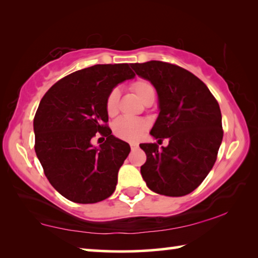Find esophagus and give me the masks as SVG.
Returning <instances> with one entry per match:
<instances>
[{
  "label": "esophagus",
  "mask_w": 258,
  "mask_h": 258,
  "mask_svg": "<svg viewBox=\"0 0 258 258\" xmlns=\"http://www.w3.org/2000/svg\"><path fill=\"white\" fill-rule=\"evenodd\" d=\"M138 148H139V145H138V143H131V149H132V150L138 149Z\"/></svg>",
  "instance_id": "esophagus-1"
}]
</instances>
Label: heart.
Here are the masks:
<instances>
[{
  "instance_id": "heart-1",
  "label": "heart",
  "mask_w": 258,
  "mask_h": 258,
  "mask_svg": "<svg viewBox=\"0 0 258 258\" xmlns=\"http://www.w3.org/2000/svg\"><path fill=\"white\" fill-rule=\"evenodd\" d=\"M132 90L137 97L145 103L147 100L155 98V89L151 83L145 80H139L132 84ZM120 98V91L118 87L112 89L108 93L106 99V110L110 117H113L118 112V104ZM148 128V123L145 119L130 118V117H121L112 124V132L117 138L125 141H138L143 137Z\"/></svg>"
}]
</instances>
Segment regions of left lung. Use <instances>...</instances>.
<instances>
[{
  "mask_svg": "<svg viewBox=\"0 0 258 258\" xmlns=\"http://www.w3.org/2000/svg\"><path fill=\"white\" fill-rule=\"evenodd\" d=\"M131 67L158 94L159 113L150 134L158 141L168 139L167 147L140 145L147 155L141 166L143 180L156 194L168 197L190 194L216 161L223 139L220 106L197 76L175 64L151 60Z\"/></svg>",
  "mask_w": 258,
  "mask_h": 258,
  "instance_id": "1",
  "label": "left lung"
}]
</instances>
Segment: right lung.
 <instances>
[{"label": "right lung", "instance_id": "right-lung-1", "mask_svg": "<svg viewBox=\"0 0 258 258\" xmlns=\"http://www.w3.org/2000/svg\"><path fill=\"white\" fill-rule=\"evenodd\" d=\"M134 76L127 63L95 64L63 77L42 98L34 118L35 152L51 185L71 202L94 204L115 191L131 148L103 125L106 99ZM97 132L107 138L99 147L90 142Z\"/></svg>", "mask_w": 258, "mask_h": 258}]
</instances>
